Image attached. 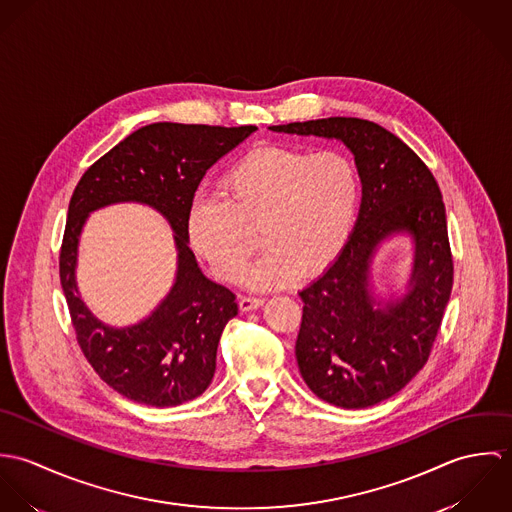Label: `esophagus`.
<instances>
[{
  "mask_svg": "<svg viewBox=\"0 0 512 512\" xmlns=\"http://www.w3.org/2000/svg\"><path fill=\"white\" fill-rule=\"evenodd\" d=\"M264 305V299L262 297H248V295H244V297H240V301H238V307L242 309V311H254V309H258V307H262Z\"/></svg>",
  "mask_w": 512,
  "mask_h": 512,
  "instance_id": "34e87169",
  "label": "esophagus"
}]
</instances>
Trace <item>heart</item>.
<instances>
[{"label": "heart", "instance_id": "obj_1", "mask_svg": "<svg viewBox=\"0 0 512 512\" xmlns=\"http://www.w3.org/2000/svg\"><path fill=\"white\" fill-rule=\"evenodd\" d=\"M359 203L355 163L339 151L266 146L236 161L219 181V201H201L189 215L193 250L224 282L248 272L254 290H278L299 276L325 272L349 242Z\"/></svg>", "mask_w": 512, "mask_h": 512}]
</instances>
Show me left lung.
<instances>
[{"label":"left lung","mask_w":512,"mask_h":512,"mask_svg":"<svg viewBox=\"0 0 512 512\" xmlns=\"http://www.w3.org/2000/svg\"><path fill=\"white\" fill-rule=\"evenodd\" d=\"M272 132L339 140L363 183L359 219L339 258L299 292L295 359L321 400L361 410L400 392L426 365L453 286V258L438 181L400 138L361 118L272 126ZM406 231L415 242L407 293L380 304L367 288L375 246Z\"/></svg>","instance_id":"obj_1"}]
</instances>
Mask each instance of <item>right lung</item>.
<instances>
[{
  "label": "right lung",
  "instance_id": "add662e5",
  "mask_svg": "<svg viewBox=\"0 0 512 512\" xmlns=\"http://www.w3.org/2000/svg\"><path fill=\"white\" fill-rule=\"evenodd\" d=\"M256 126L149 124L92 163L69 203L59 274L76 341L96 374L118 394L155 408L201 396L217 368L224 325L236 317V295L211 282L189 248V215L195 191L222 155L242 144ZM144 202L170 220L178 246L172 292L144 322L108 328L77 295L73 270L85 217L114 202Z\"/></svg>",
  "mask_w": 512,
  "mask_h": 512
}]
</instances>
